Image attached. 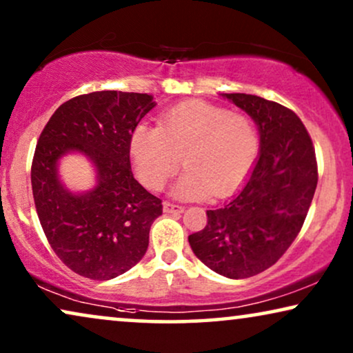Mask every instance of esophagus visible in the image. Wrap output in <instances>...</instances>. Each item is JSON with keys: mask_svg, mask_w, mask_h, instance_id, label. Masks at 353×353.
Returning a JSON list of instances; mask_svg holds the SVG:
<instances>
[{"mask_svg": "<svg viewBox=\"0 0 353 353\" xmlns=\"http://www.w3.org/2000/svg\"><path fill=\"white\" fill-rule=\"evenodd\" d=\"M163 212H165V214H183V212H185V207L172 204V202H163Z\"/></svg>", "mask_w": 353, "mask_h": 353, "instance_id": "esophagus-1", "label": "esophagus"}]
</instances>
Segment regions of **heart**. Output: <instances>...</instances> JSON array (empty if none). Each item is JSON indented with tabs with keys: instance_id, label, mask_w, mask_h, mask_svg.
Masks as SVG:
<instances>
[{
	"instance_id": "b5f03b06",
	"label": "heart",
	"mask_w": 353,
	"mask_h": 353,
	"mask_svg": "<svg viewBox=\"0 0 353 353\" xmlns=\"http://www.w3.org/2000/svg\"><path fill=\"white\" fill-rule=\"evenodd\" d=\"M130 154L139 180L159 191L183 165L173 185L180 199L223 197L252 170L259 156V132L244 114L209 103H185L161 115L157 128L138 125L130 137Z\"/></svg>"
}]
</instances>
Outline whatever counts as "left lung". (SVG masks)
I'll return each mask as SVG.
<instances>
[{
    "label": "left lung",
    "instance_id": "8db88e82",
    "mask_svg": "<svg viewBox=\"0 0 353 353\" xmlns=\"http://www.w3.org/2000/svg\"><path fill=\"white\" fill-rule=\"evenodd\" d=\"M257 123L260 156L238 194L207 210L204 230L190 234L196 257L231 279L250 278L281 259L301 231L318 183L313 143L301 119L254 94H221Z\"/></svg>",
    "mask_w": 353,
    "mask_h": 353
}]
</instances>
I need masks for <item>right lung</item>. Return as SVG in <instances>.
I'll list each match as a JSON object with an SVG mask.
<instances>
[{
	"mask_svg": "<svg viewBox=\"0 0 353 353\" xmlns=\"http://www.w3.org/2000/svg\"><path fill=\"white\" fill-rule=\"evenodd\" d=\"M154 105L146 93L80 94L56 109L38 138L32 162L38 219L57 257L80 276L108 281L146 254L162 201L134 180L130 137ZM69 152L94 162L93 190L75 195L60 183L57 165Z\"/></svg>",
	"mask_w": 353,
	"mask_h": 353,
	"instance_id": "obj_1",
	"label": "right lung"
}]
</instances>
